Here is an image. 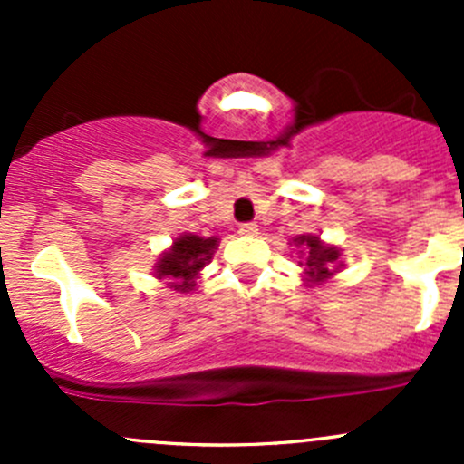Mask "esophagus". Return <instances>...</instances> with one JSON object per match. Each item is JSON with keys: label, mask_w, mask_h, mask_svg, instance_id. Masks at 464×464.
<instances>
[{"label": "esophagus", "mask_w": 464, "mask_h": 464, "mask_svg": "<svg viewBox=\"0 0 464 464\" xmlns=\"http://www.w3.org/2000/svg\"><path fill=\"white\" fill-rule=\"evenodd\" d=\"M237 231H240V236H256V233H258V224L245 222V224H240V228H237Z\"/></svg>", "instance_id": "1"}]
</instances>
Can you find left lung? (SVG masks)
<instances>
[{
    "mask_svg": "<svg viewBox=\"0 0 464 464\" xmlns=\"http://www.w3.org/2000/svg\"><path fill=\"white\" fill-rule=\"evenodd\" d=\"M294 242H296V245H303L307 249L305 271L307 276H310V283L321 285L323 280L330 278L332 266L339 260V251H336L334 246L321 245L319 237L314 236H298Z\"/></svg>",
    "mask_w": 464,
    "mask_h": 464,
    "instance_id": "8db88e82",
    "label": "left lung"
}]
</instances>
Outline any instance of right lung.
Returning <instances> with one entry per match:
<instances>
[{
  "mask_svg": "<svg viewBox=\"0 0 464 464\" xmlns=\"http://www.w3.org/2000/svg\"><path fill=\"white\" fill-rule=\"evenodd\" d=\"M215 245H218V237H177L172 249L163 254L161 260H159L157 278L175 280L172 287L188 292V289L195 287V276L199 274V269L213 258Z\"/></svg>",
  "mask_w": 464,
  "mask_h": 464,
  "instance_id": "1",
  "label": "right lung"
}]
</instances>
